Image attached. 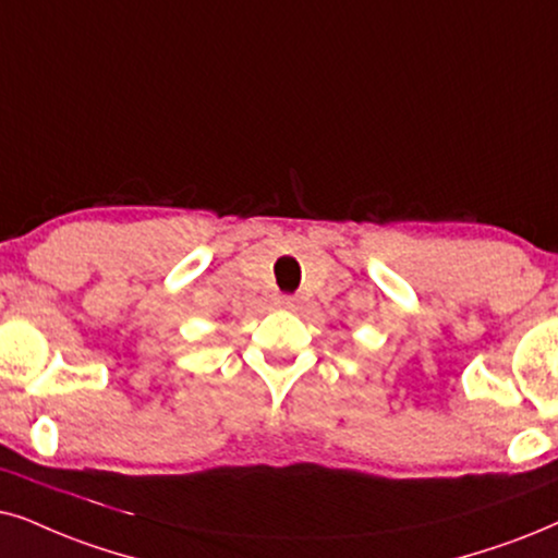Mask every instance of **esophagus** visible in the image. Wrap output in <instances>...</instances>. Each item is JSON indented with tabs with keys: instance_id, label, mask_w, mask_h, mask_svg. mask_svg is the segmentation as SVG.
<instances>
[{
	"instance_id": "esophagus-1",
	"label": "esophagus",
	"mask_w": 558,
	"mask_h": 558,
	"mask_svg": "<svg viewBox=\"0 0 558 558\" xmlns=\"http://www.w3.org/2000/svg\"><path fill=\"white\" fill-rule=\"evenodd\" d=\"M272 301H275V306H280V308H293L295 306V299H293V295H288V293H278Z\"/></svg>"
}]
</instances>
